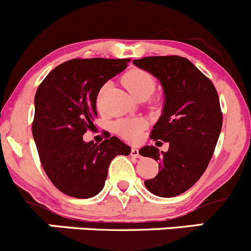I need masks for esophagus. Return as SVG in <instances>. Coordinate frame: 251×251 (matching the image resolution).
Returning <instances> with one entry per match:
<instances>
[{"mask_svg":"<svg viewBox=\"0 0 251 251\" xmlns=\"http://www.w3.org/2000/svg\"><path fill=\"white\" fill-rule=\"evenodd\" d=\"M130 155L133 156V157H140V153H139V150L136 148H131Z\"/></svg>","mask_w":251,"mask_h":251,"instance_id":"obj_1","label":"esophagus"}]
</instances>
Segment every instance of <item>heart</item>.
<instances>
[{"label":"heart","instance_id":"1","mask_svg":"<svg viewBox=\"0 0 251 251\" xmlns=\"http://www.w3.org/2000/svg\"><path fill=\"white\" fill-rule=\"evenodd\" d=\"M123 84L134 98L144 93L151 95L155 90V79H153V76L149 74L148 72L141 71V69L129 71L123 78ZM103 91H105V88L101 89L100 93H99V102L102 98ZM144 126H145V121L140 120V118H131V120H121L116 122L115 129L123 138L134 140V139L138 138Z\"/></svg>","mask_w":251,"mask_h":251}]
</instances>
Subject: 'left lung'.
Listing matches in <instances>:
<instances>
[{
	"mask_svg": "<svg viewBox=\"0 0 251 251\" xmlns=\"http://www.w3.org/2000/svg\"><path fill=\"white\" fill-rule=\"evenodd\" d=\"M133 63L161 83L165 101L151 139L170 144L166 152L149 145L139 150L158 162L157 176L144 184L157 197H177L200 179L213 155L222 128L217 91L184 57H144Z\"/></svg>",
	"mask_w": 251,
	"mask_h": 251,
	"instance_id": "8db88e82",
	"label": "left lung"
}]
</instances>
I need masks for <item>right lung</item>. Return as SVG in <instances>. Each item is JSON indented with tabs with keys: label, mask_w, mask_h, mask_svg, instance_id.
Here are the masks:
<instances>
[{
	"label": "right lung",
	"mask_w": 251,
	"mask_h": 251,
	"mask_svg": "<svg viewBox=\"0 0 251 251\" xmlns=\"http://www.w3.org/2000/svg\"><path fill=\"white\" fill-rule=\"evenodd\" d=\"M129 59H71L42 80L35 94L33 136L41 165L54 187L78 199L98 195L110 163L131 149L117 136L101 144L83 140L98 116L96 99L108 79L126 68Z\"/></svg>",
	"instance_id": "add662e5"
}]
</instances>
